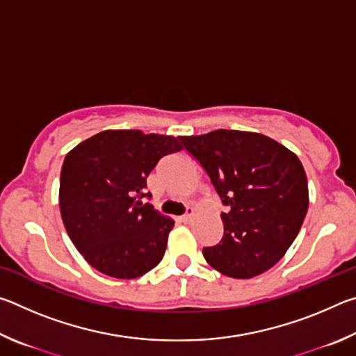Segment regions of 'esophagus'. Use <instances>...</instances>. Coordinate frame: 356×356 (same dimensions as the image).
<instances>
[{"label": "esophagus", "mask_w": 356, "mask_h": 356, "mask_svg": "<svg viewBox=\"0 0 356 356\" xmlns=\"http://www.w3.org/2000/svg\"><path fill=\"white\" fill-rule=\"evenodd\" d=\"M193 216H195V209L188 207V209H186V213L180 216V221H182V222H190L193 220Z\"/></svg>", "instance_id": "34e87169"}]
</instances>
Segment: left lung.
Here are the masks:
<instances>
[{"mask_svg":"<svg viewBox=\"0 0 356 356\" xmlns=\"http://www.w3.org/2000/svg\"><path fill=\"white\" fill-rule=\"evenodd\" d=\"M179 140L227 206L222 238L202 250L210 267L236 280L267 272L286 254L308 212V179L298 156L254 131L220 129Z\"/></svg>","mask_w":356,"mask_h":356,"instance_id":"left-lung-1","label":"left lung"}]
</instances>
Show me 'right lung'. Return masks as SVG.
Segmentation results:
<instances>
[{
	"instance_id": "right-lung-1",
	"label": "right lung",
	"mask_w": 356,
	"mask_h": 356,
	"mask_svg": "<svg viewBox=\"0 0 356 356\" xmlns=\"http://www.w3.org/2000/svg\"><path fill=\"white\" fill-rule=\"evenodd\" d=\"M180 149L174 136L105 130L65 155L59 210L72 243L91 267L134 280L160 264L174 220L141 197L159 160Z\"/></svg>"
}]
</instances>
